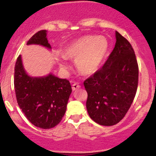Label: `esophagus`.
I'll list each match as a JSON object with an SVG mask.
<instances>
[{"label":"esophagus","mask_w":156,"mask_h":156,"mask_svg":"<svg viewBox=\"0 0 156 156\" xmlns=\"http://www.w3.org/2000/svg\"><path fill=\"white\" fill-rule=\"evenodd\" d=\"M80 87H81V85L77 84V83H75V84H72V90H78V88Z\"/></svg>","instance_id":"34e87169"}]
</instances>
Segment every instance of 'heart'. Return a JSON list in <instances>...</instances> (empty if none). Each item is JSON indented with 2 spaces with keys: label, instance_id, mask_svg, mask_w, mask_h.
<instances>
[{
  "label": "heart",
  "instance_id": "b5f03b06",
  "mask_svg": "<svg viewBox=\"0 0 156 156\" xmlns=\"http://www.w3.org/2000/svg\"><path fill=\"white\" fill-rule=\"evenodd\" d=\"M108 50L106 39L100 36H86L71 44L65 50V55L59 59L62 69L68 68L66 59H75L77 70L84 75L95 73L101 65Z\"/></svg>",
  "mask_w": 156,
  "mask_h": 156
}]
</instances>
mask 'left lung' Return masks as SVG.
I'll return each instance as SVG.
<instances>
[{
	"mask_svg": "<svg viewBox=\"0 0 156 156\" xmlns=\"http://www.w3.org/2000/svg\"><path fill=\"white\" fill-rule=\"evenodd\" d=\"M115 37V48L103 66L84 81L88 114L103 126L115 125L122 120L138 86L139 68L134 50L118 31Z\"/></svg>",
	"mask_w": 156,
	"mask_h": 156,
	"instance_id": "8db88e82",
	"label": "left lung"
}]
</instances>
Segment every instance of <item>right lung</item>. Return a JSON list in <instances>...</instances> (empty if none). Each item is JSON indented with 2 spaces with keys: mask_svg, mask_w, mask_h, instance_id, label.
<instances>
[{
  "mask_svg": "<svg viewBox=\"0 0 156 156\" xmlns=\"http://www.w3.org/2000/svg\"><path fill=\"white\" fill-rule=\"evenodd\" d=\"M46 36V30L37 31L27 44H40L50 48ZM14 87L17 103L32 125L50 129L61 122L72 93L68 80L51 74L40 78L30 77L23 68L21 56H19L14 68Z\"/></svg>",
  "mask_w": 156,
  "mask_h": 156,
  "instance_id": "obj_1",
  "label": "right lung"
}]
</instances>
